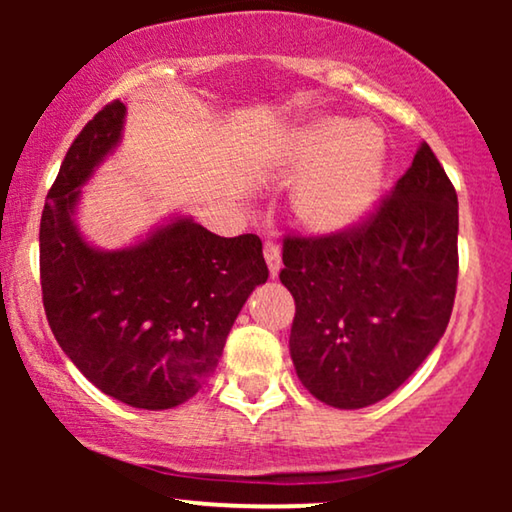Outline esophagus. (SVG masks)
Listing matches in <instances>:
<instances>
[{
    "mask_svg": "<svg viewBox=\"0 0 512 512\" xmlns=\"http://www.w3.org/2000/svg\"><path fill=\"white\" fill-rule=\"evenodd\" d=\"M263 254H265V261H268L270 277L275 279L279 275V268H282V249H279V244L275 240H265Z\"/></svg>",
    "mask_w": 512,
    "mask_h": 512,
    "instance_id": "34e87169",
    "label": "esophagus"
}]
</instances>
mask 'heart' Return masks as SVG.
<instances>
[{
    "instance_id": "heart-1",
    "label": "heart",
    "mask_w": 512,
    "mask_h": 512,
    "mask_svg": "<svg viewBox=\"0 0 512 512\" xmlns=\"http://www.w3.org/2000/svg\"><path fill=\"white\" fill-rule=\"evenodd\" d=\"M282 156L293 174H305L293 207L314 233H347L380 200L387 139L375 123H356L345 116L314 118L291 132Z\"/></svg>"
}]
</instances>
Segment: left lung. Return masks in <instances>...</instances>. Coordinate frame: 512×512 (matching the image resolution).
I'll list each match as a JSON object with an SVG mask.
<instances>
[{
    "mask_svg": "<svg viewBox=\"0 0 512 512\" xmlns=\"http://www.w3.org/2000/svg\"><path fill=\"white\" fill-rule=\"evenodd\" d=\"M457 191L429 144L389 198L338 235H286L279 279L296 300L291 359L321 403L368 408L443 338L459 275Z\"/></svg>",
    "mask_w": 512,
    "mask_h": 512,
    "instance_id": "1",
    "label": "left lung"
}]
</instances>
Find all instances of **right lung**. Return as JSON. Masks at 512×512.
<instances>
[{"instance_id":"obj_1","label":"right lung","mask_w":512,"mask_h":512,"mask_svg":"<svg viewBox=\"0 0 512 512\" xmlns=\"http://www.w3.org/2000/svg\"><path fill=\"white\" fill-rule=\"evenodd\" d=\"M114 100L79 132L46 195L39 272L48 326L76 368L132 408L167 410L214 373L249 293L268 279L258 235L219 237L177 216L102 251L74 223L81 186L121 142Z\"/></svg>"}]
</instances>
